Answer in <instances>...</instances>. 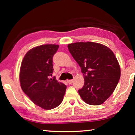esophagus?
<instances>
[{"mask_svg": "<svg viewBox=\"0 0 135 135\" xmlns=\"http://www.w3.org/2000/svg\"><path fill=\"white\" fill-rule=\"evenodd\" d=\"M67 81L68 84H71L73 81V80H67Z\"/></svg>", "mask_w": 135, "mask_h": 135, "instance_id": "esophagus-1", "label": "esophagus"}]
</instances>
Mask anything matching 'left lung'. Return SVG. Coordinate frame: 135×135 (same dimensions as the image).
<instances>
[{
    "label": "left lung",
    "instance_id": "left-lung-1",
    "mask_svg": "<svg viewBox=\"0 0 135 135\" xmlns=\"http://www.w3.org/2000/svg\"><path fill=\"white\" fill-rule=\"evenodd\" d=\"M81 68L84 83L79 93L86 104L98 105L113 93L120 78V67L113 51L100 43L76 42L68 45Z\"/></svg>",
    "mask_w": 135,
    "mask_h": 135
}]
</instances>
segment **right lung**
<instances>
[{
  "mask_svg": "<svg viewBox=\"0 0 135 135\" xmlns=\"http://www.w3.org/2000/svg\"><path fill=\"white\" fill-rule=\"evenodd\" d=\"M56 45H43L27 52L22 61L20 80L22 90L36 105L51 109L62 102L67 86L55 79L53 73V56L58 49Z\"/></svg>",
  "mask_w": 135,
  "mask_h": 135,
  "instance_id": "1",
  "label": "right lung"
}]
</instances>
